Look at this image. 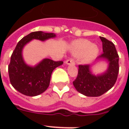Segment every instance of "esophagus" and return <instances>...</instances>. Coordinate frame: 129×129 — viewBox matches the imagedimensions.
Listing matches in <instances>:
<instances>
[{
	"label": "esophagus",
	"mask_w": 129,
	"mask_h": 129,
	"mask_svg": "<svg viewBox=\"0 0 129 129\" xmlns=\"http://www.w3.org/2000/svg\"><path fill=\"white\" fill-rule=\"evenodd\" d=\"M66 63L67 65H74L75 61L73 59H67L66 61Z\"/></svg>",
	"instance_id": "1"
}]
</instances>
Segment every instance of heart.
<instances>
[{"mask_svg": "<svg viewBox=\"0 0 129 129\" xmlns=\"http://www.w3.org/2000/svg\"><path fill=\"white\" fill-rule=\"evenodd\" d=\"M71 51L75 55H81V61L84 63H90L98 55L99 49L94 43L85 40L78 39L70 44Z\"/></svg>", "mask_w": 129, "mask_h": 129, "instance_id": "1", "label": "heart"}]
</instances>
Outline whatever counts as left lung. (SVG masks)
Returning a JSON list of instances; mask_svg holds the SVG:
<instances>
[{
	"instance_id": "1",
	"label": "left lung",
	"mask_w": 129,
	"mask_h": 129,
	"mask_svg": "<svg viewBox=\"0 0 129 129\" xmlns=\"http://www.w3.org/2000/svg\"><path fill=\"white\" fill-rule=\"evenodd\" d=\"M102 42L103 53L98 57L97 61H105L108 63L106 70L102 74H94L90 65L79 66L78 74L73 84L78 92L86 96H100L111 89L118 76V57L114 43L100 37Z\"/></svg>"
}]
</instances>
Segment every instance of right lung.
<instances>
[{
	"label": "right lung",
	"instance_id": "1",
	"mask_svg": "<svg viewBox=\"0 0 129 129\" xmlns=\"http://www.w3.org/2000/svg\"><path fill=\"white\" fill-rule=\"evenodd\" d=\"M55 37V33L35 31L22 38L17 43L11 55L9 74L11 84L18 92L25 96H35L47 89L53 71L63 62L45 58L34 66H30L24 60L23 50L24 47L33 39L45 41Z\"/></svg>",
	"mask_w": 129,
	"mask_h": 129
}]
</instances>
